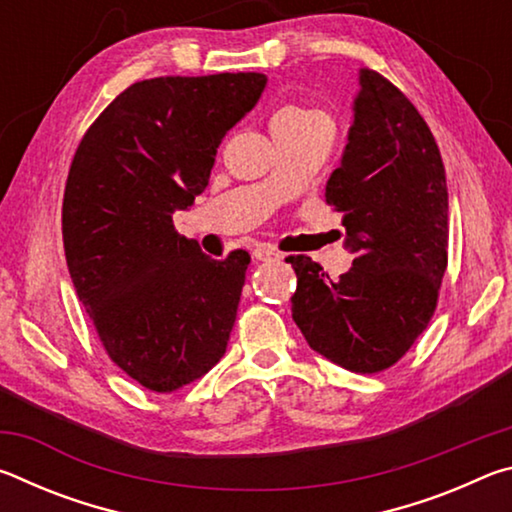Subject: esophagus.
Instances as JSON below:
<instances>
[{"label": "esophagus", "instance_id": "obj_1", "mask_svg": "<svg viewBox=\"0 0 512 512\" xmlns=\"http://www.w3.org/2000/svg\"><path fill=\"white\" fill-rule=\"evenodd\" d=\"M253 257L259 262H273V259H280V250L273 248L271 244H259L253 250Z\"/></svg>", "mask_w": 512, "mask_h": 512}]
</instances>
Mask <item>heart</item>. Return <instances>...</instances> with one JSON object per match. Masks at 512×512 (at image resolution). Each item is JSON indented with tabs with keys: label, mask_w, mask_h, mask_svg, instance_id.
<instances>
[{
	"label": "heart",
	"mask_w": 512,
	"mask_h": 512,
	"mask_svg": "<svg viewBox=\"0 0 512 512\" xmlns=\"http://www.w3.org/2000/svg\"><path fill=\"white\" fill-rule=\"evenodd\" d=\"M305 115H314L311 110H302V108H282L273 119H282V117H305Z\"/></svg>",
	"instance_id": "1"
}]
</instances>
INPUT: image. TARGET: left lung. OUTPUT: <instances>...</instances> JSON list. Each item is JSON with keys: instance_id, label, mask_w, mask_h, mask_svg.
<instances>
[{"instance_id": "8db88e82", "label": "left lung", "mask_w": 512, "mask_h": 512, "mask_svg": "<svg viewBox=\"0 0 512 512\" xmlns=\"http://www.w3.org/2000/svg\"><path fill=\"white\" fill-rule=\"evenodd\" d=\"M354 119L325 201L343 212L352 268L329 280L309 257L291 314L311 350L372 375L400 361L427 329L447 268L449 203L443 158L427 121L384 79L361 69Z\"/></svg>"}]
</instances>
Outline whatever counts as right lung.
Instances as JSON below:
<instances>
[{"mask_svg":"<svg viewBox=\"0 0 512 512\" xmlns=\"http://www.w3.org/2000/svg\"><path fill=\"white\" fill-rule=\"evenodd\" d=\"M266 88L257 72L133 83L83 135L63 198L76 296L108 357L155 393L203 377L228 348L250 255H205L173 228L216 149Z\"/></svg>","mask_w":512,"mask_h":512,"instance_id":"add662e5","label":"right lung"}]
</instances>
